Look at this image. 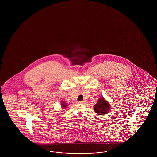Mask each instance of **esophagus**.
I'll use <instances>...</instances> for the list:
<instances>
[{"instance_id": "esophagus-1", "label": "esophagus", "mask_w": 157, "mask_h": 157, "mask_svg": "<svg viewBox=\"0 0 157 157\" xmlns=\"http://www.w3.org/2000/svg\"><path fill=\"white\" fill-rule=\"evenodd\" d=\"M78 103H79V104H86V101H83L79 102Z\"/></svg>"}]
</instances>
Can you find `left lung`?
Masks as SVG:
<instances>
[{
    "mask_svg": "<svg viewBox=\"0 0 157 157\" xmlns=\"http://www.w3.org/2000/svg\"><path fill=\"white\" fill-rule=\"evenodd\" d=\"M110 106L111 105L108 101L104 97H101L98 100L97 103L94 106V109L98 115H103L109 112L111 108Z\"/></svg>",
    "mask_w": 157,
    "mask_h": 157,
    "instance_id": "8db88e82",
    "label": "left lung"
}]
</instances>
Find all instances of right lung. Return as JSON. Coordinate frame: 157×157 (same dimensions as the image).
<instances>
[{"instance_id": "1", "label": "right lung", "mask_w": 157, "mask_h": 157, "mask_svg": "<svg viewBox=\"0 0 157 157\" xmlns=\"http://www.w3.org/2000/svg\"><path fill=\"white\" fill-rule=\"evenodd\" d=\"M61 106H62V108L63 109H65V108H67V103H66L65 101H61Z\"/></svg>"}]
</instances>
